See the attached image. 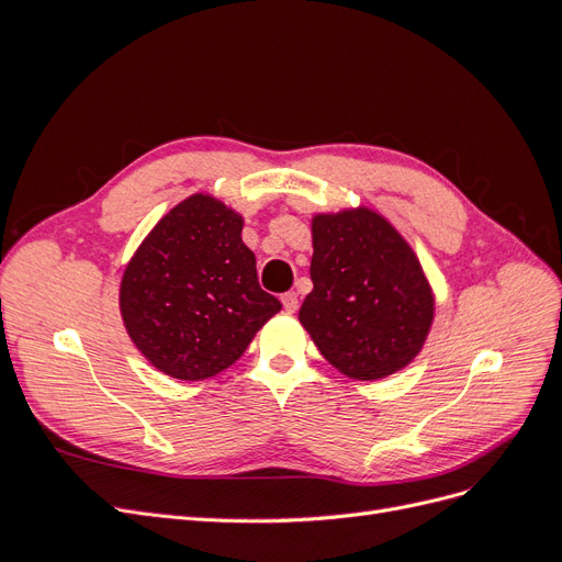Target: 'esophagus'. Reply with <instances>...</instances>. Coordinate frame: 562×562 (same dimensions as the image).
Wrapping results in <instances>:
<instances>
[{
  "mask_svg": "<svg viewBox=\"0 0 562 562\" xmlns=\"http://www.w3.org/2000/svg\"><path fill=\"white\" fill-rule=\"evenodd\" d=\"M281 302H283L285 312H297V307H300V300H297V293H295V291L283 293V295H281Z\"/></svg>",
  "mask_w": 562,
  "mask_h": 562,
  "instance_id": "obj_1",
  "label": "esophagus"
}]
</instances>
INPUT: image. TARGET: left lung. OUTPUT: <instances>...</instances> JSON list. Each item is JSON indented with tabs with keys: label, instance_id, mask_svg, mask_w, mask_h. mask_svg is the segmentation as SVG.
<instances>
[{
	"label": "left lung",
	"instance_id": "1",
	"mask_svg": "<svg viewBox=\"0 0 562 562\" xmlns=\"http://www.w3.org/2000/svg\"><path fill=\"white\" fill-rule=\"evenodd\" d=\"M312 281L300 323L347 378L382 380L419 353L434 295L413 248L370 209L312 220Z\"/></svg>",
	"mask_w": 562,
	"mask_h": 562
}]
</instances>
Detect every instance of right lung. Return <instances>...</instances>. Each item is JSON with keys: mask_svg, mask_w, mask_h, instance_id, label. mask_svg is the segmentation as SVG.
I'll use <instances>...</instances> for the list:
<instances>
[{"mask_svg": "<svg viewBox=\"0 0 562 562\" xmlns=\"http://www.w3.org/2000/svg\"><path fill=\"white\" fill-rule=\"evenodd\" d=\"M241 229L239 213L194 194L159 220L126 265L119 291L124 326L164 375H217L281 310L258 283Z\"/></svg>", "mask_w": 562, "mask_h": 562, "instance_id": "add662e5", "label": "right lung"}]
</instances>
